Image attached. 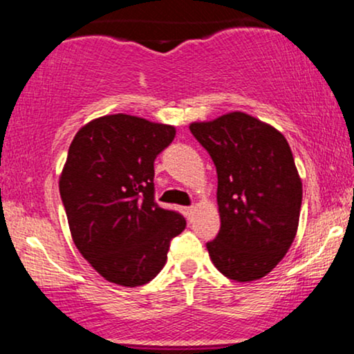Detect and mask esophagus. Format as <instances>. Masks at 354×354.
I'll use <instances>...</instances> for the list:
<instances>
[{"mask_svg":"<svg viewBox=\"0 0 354 354\" xmlns=\"http://www.w3.org/2000/svg\"><path fill=\"white\" fill-rule=\"evenodd\" d=\"M185 213H186V218H188V219L193 218V213H194V206H189V208H185Z\"/></svg>","mask_w":354,"mask_h":354,"instance_id":"1","label":"esophagus"}]
</instances>
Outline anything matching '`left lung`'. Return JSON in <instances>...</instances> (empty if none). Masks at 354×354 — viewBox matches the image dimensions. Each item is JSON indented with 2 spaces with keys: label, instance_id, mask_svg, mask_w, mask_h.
Segmentation results:
<instances>
[{
  "label": "left lung",
  "instance_id": "1",
  "mask_svg": "<svg viewBox=\"0 0 354 354\" xmlns=\"http://www.w3.org/2000/svg\"><path fill=\"white\" fill-rule=\"evenodd\" d=\"M189 129L218 173L221 228L206 245L211 261L234 281L261 279L288 253L299 225L303 185L290 145L274 126L243 111Z\"/></svg>",
  "mask_w": 354,
  "mask_h": 354
}]
</instances>
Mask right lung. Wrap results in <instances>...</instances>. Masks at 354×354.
Returning a JSON list of instances; mask_svg holds the SVG:
<instances>
[{
	"label": "right lung",
	"instance_id": "right-lung-1",
	"mask_svg": "<svg viewBox=\"0 0 354 354\" xmlns=\"http://www.w3.org/2000/svg\"><path fill=\"white\" fill-rule=\"evenodd\" d=\"M176 128L124 113L91 120L73 138L59 174L71 238L109 283L135 288L160 273L181 214L154 203V160Z\"/></svg>",
	"mask_w": 354,
	"mask_h": 354
}]
</instances>
